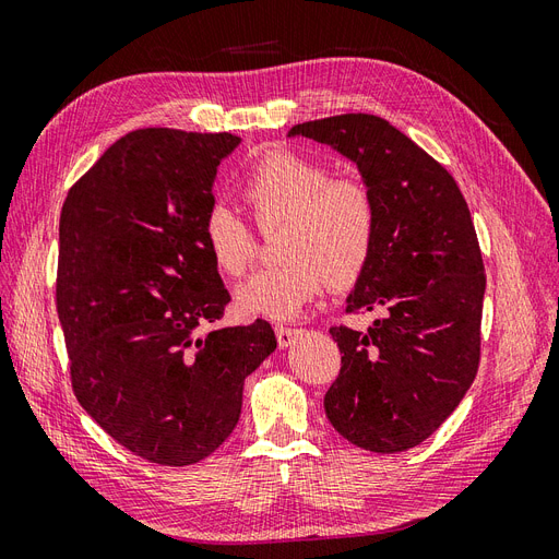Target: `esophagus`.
<instances>
[{
    "instance_id": "1",
    "label": "esophagus",
    "mask_w": 559,
    "mask_h": 559,
    "mask_svg": "<svg viewBox=\"0 0 559 559\" xmlns=\"http://www.w3.org/2000/svg\"><path fill=\"white\" fill-rule=\"evenodd\" d=\"M302 333V329H296V326H284V324H277L275 326V335H277V343L280 347H289L296 343V337Z\"/></svg>"
}]
</instances>
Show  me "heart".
Listing matches in <instances>:
<instances>
[{
	"label": "heart",
	"mask_w": 559,
	"mask_h": 559,
	"mask_svg": "<svg viewBox=\"0 0 559 559\" xmlns=\"http://www.w3.org/2000/svg\"><path fill=\"white\" fill-rule=\"evenodd\" d=\"M253 224L282 228L280 265L251 275L238 289L249 317L292 319L331 286L357 282L378 240V202L357 177H331V167L292 148L267 151L240 179ZM202 242L218 273L242 277L259 240L230 207L216 202L202 218Z\"/></svg>",
	"instance_id": "b5f03b06"
}]
</instances>
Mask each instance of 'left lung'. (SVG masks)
<instances>
[{"label": "left lung", "mask_w": 559, "mask_h": 559, "mask_svg": "<svg viewBox=\"0 0 559 559\" xmlns=\"http://www.w3.org/2000/svg\"><path fill=\"white\" fill-rule=\"evenodd\" d=\"M289 134L352 158L378 202L376 249L347 312L380 319L368 333L329 329L343 357L326 417L357 448L411 450L478 373L485 265L468 205L445 167L380 116H329Z\"/></svg>", "instance_id": "left-lung-1"}]
</instances>
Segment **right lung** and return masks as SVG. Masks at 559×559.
<instances>
[{
  "label": "right lung",
  "instance_id": "1",
  "mask_svg": "<svg viewBox=\"0 0 559 559\" xmlns=\"http://www.w3.org/2000/svg\"><path fill=\"white\" fill-rule=\"evenodd\" d=\"M230 132L123 134L60 212L56 306L74 396L116 443L189 466L235 429L245 378L275 352L265 319L218 329L230 294L202 242Z\"/></svg>",
  "mask_w": 559,
  "mask_h": 559
}]
</instances>
